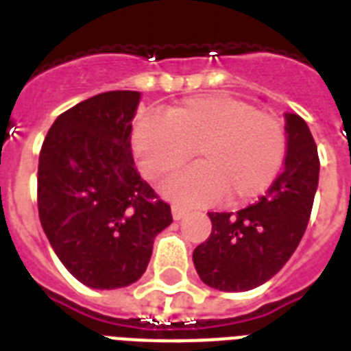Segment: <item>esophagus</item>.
I'll return each mask as SVG.
<instances>
[{"instance_id":"1","label":"esophagus","mask_w":351,"mask_h":351,"mask_svg":"<svg viewBox=\"0 0 351 351\" xmlns=\"http://www.w3.org/2000/svg\"><path fill=\"white\" fill-rule=\"evenodd\" d=\"M171 213H173V219L175 220H182L187 215V209L182 208V206H178V204H175V206L171 208Z\"/></svg>"}]
</instances>
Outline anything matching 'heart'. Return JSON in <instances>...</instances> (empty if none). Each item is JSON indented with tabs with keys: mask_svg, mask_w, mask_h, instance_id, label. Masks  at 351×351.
Listing matches in <instances>:
<instances>
[{
	"mask_svg": "<svg viewBox=\"0 0 351 351\" xmlns=\"http://www.w3.org/2000/svg\"><path fill=\"white\" fill-rule=\"evenodd\" d=\"M132 147L143 173L165 180L197 151L200 164L165 187V195L189 206L255 200L282 169L288 138L282 121L230 96H202L160 114H143L132 131Z\"/></svg>",
	"mask_w": 351,
	"mask_h": 351,
	"instance_id": "obj_1",
	"label": "heart"
}]
</instances>
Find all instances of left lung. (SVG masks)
Returning <instances> with one entry per match:
<instances>
[{"mask_svg":"<svg viewBox=\"0 0 351 351\" xmlns=\"http://www.w3.org/2000/svg\"><path fill=\"white\" fill-rule=\"evenodd\" d=\"M284 120V169L266 195L237 213H208L211 234L193 251V262L209 288H258L282 269L304 234L319 186V154L299 114L286 112Z\"/></svg>","mask_w":351,"mask_h":351,"instance_id":"1","label":"left lung"}]
</instances>
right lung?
Instances as JSON below:
<instances>
[{
    "label": "right lung",
    "mask_w": 351,
    "mask_h": 351,
    "mask_svg": "<svg viewBox=\"0 0 351 351\" xmlns=\"http://www.w3.org/2000/svg\"><path fill=\"white\" fill-rule=\"evenodd\" d=\"M140 93H101L56 118L41 145L38 211L52 250L80 282L125 288L147 269L169 204L134 167L131 121Z\"/></svg>",
    "instance_id": "right-lung-1"
}]
</instances>
